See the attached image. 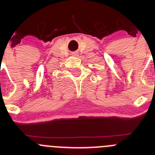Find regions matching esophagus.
<instances>
[{
  "mask_svg": "<svg viewBox=\"0 0 155 155\" xmlns=\"http://www.w3.org/2000/svg\"><path fill=\"white\" fill-rule=\"evenodd\" d=\"M72 54H73V56H74V57H78V56H79V53H78L77 51L73 52V53H72Z\"/></svg>",
  "mask_w": 155,
  "mask_h": 155,
  "instance_id": "1",
  "label": "esophagus"
}]
</instances>
